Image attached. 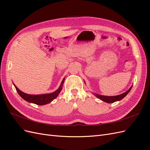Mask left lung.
I'll return each mask as SVG.
<instances>
[{"label": "left lung", "instance_id": "left-lung-1", "mask_svg": "<svg viewBox=\"0 0 150 150\" xmlns=\"http://www.w3.org/2000/svg\"><path fill=\"white\" fill-rule=\"evenodd\" d=\"M132 88V86L131 87L126 91L125 93H122L121 94L117 95V96H102V95H99L98 94H95V96H96L97 98H98L99 99H100L101 100L106 102L108 103H114L116 102L117 101H120L121 99H122V98H124L127 94H128V93L130 91V90Z\"/></svg>", "mask_w": 150, "mask_h": 150}]
</instances>
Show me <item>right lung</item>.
Returning a JSON list of instances; mask_svg holds the SVG:
<instances>
[{"label": "right lung", "mask_w": 150, "mask_h": 150, "mask_svg": "<svg viewBox=\"0 0 150 150\" xmlns=\"http://www.w3.org/2000/svg\"><path fill=\"white\" fill-rule=\"evenodd\" d=\"M64 79H63L62 83L61 84V86L55 92L50 94H40V95H32V94H28L24 93L21 90L18 89L17 86L14 84L15 88L17 90V91L19 94L22 98H23L24 100L28 101L29 103H34L35 104H38V105H44V104H48L51 103L54 99L56 98L58 96V94H59L61 91L62 89V86L64 83Z\"/></svg>", "instance_id": "right-lung-1"}]
</instances>
